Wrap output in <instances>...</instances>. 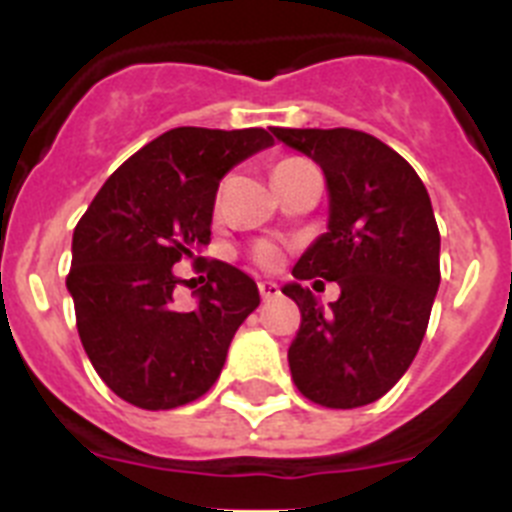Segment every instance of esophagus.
Returning a JSON list of instances; mask_svg holds the SVG:
<instances>
[{"instance_id":"esophagus-1","label":"esophagus","mask_w":512,"mask_h":512,"mask_svg":"<svg viewBox=\"0 0 512 512\" xmlns=\"http://www.w3.org/2000/svg\"><path fill=\"white\" fill-rule=\"evenodd\" d=\"M259 292H261V300L269 302L274 297H279V284L277 282H259Z\"/></svg>"}]
</instances>
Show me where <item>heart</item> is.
I'll list each match as a JSON object with an SVG mask.
<instances>
[{"mask_svg": "<svg viewBox=\"0 0 512 512\" xmlns=\"http://www.w3.org/2000/svg\"><path fill=\"white\" fill-rule=\"evenodd\" d=\"M256 259H259V264H264V266H274L279 259V253H277V248L269 246V243H261V246L256 248Z\"/></svg>", "mask_w": 512, "mask_h": 512, "instance_id": "heart-1", "label": "heart"}]
</instances>
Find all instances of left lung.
<instances>
[{
	"label": "left lung",
	"instance_id": "left-lung-1",
	"mask_svg": "<svg viewBox=\"0 0 512 512\" xmlns=\"http://www.w3.org/2000/svg\"><path fill=\"white\" fill-rule=\"evenodd\" d=\"M323 169L328 230L307 246L282 292L297 302L300 330L289 372L307 400L361 408L408 372L423 343L441 269V235L420 176L390 146L351 128H271ZM338 281L325 311L305 278Z\"/></svg>",
	"mask_w": 512,
	"mask_h": 512
}]
</instances>
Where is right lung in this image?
<instances>
[{"label":"right lung","instance_id":"1","mask_svg":"<svg viewBox=\"0 0 512 512\" xmlns=\"http://www.w3.org/2000/svg\"><path fill=\"white\" fill-rule=\"evenodd\" d=\"M274 146L266 130L174 128L130 156L79 220L66 279L81 346L102 382L143 410L197 400L220 377L259 287L202 259L192 310L174 307V264L210 243L217 187L233 166Z\"/></svg>","mask_w":512,"mask_h":512}]
</instances>
